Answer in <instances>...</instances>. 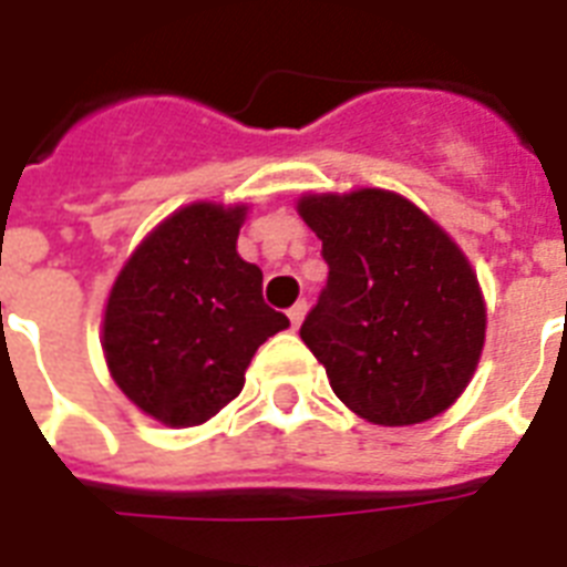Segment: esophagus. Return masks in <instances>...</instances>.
Returning <instances> with one entry per match:
<instances>
[{
	"mask_svg": "<svg viewBox=\"0 0 567 567\" xmlns=\"http://www.w3.org/2000/svg\"><path fill=\"white\" fill-rule=\"evenodd\" d=\"M288 318H291V327H300V321L306 318V300H297L288 309Z\"/></svg>",
	"mask_w": 567,
	"mask_h": 567,
	"instance_id": "esophagus-1",
	"label": "esophagus"
}]
</instances>
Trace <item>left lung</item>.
I'll return each instance as SVG.
<instances>
[{
  "mask_svg": "<svg viewBox=\"0 0 567 567\" xmlns=\"http://www.w3.org/2000/svg\"><path fill=\"white\" fill-rule=\"evenodd\" d=\"M330 276L300 339L332 392L378 425L437 416L473 378L485 300L449 235L386 189L306 196Z\"/></svg>",
  "mask_w": 567,
  "mask_h": 567,
  "instance_id": "left-lung-1",
  "label": "left lung"
}]
</instances>
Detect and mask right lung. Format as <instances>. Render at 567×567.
<instances>
[{
  "label": "right lung",
  "instance_id": "right-lung-1",
  "mask_svg": "<svg viewBox=\"0 0 567 567\" xmlns=\"http://www.w3.org/2000/svg\"><path fill=\"white\" fill-rule=\"evenodd\" d=\"M244 207L198 202L151 231L112 285L103 353L121 392L163 425H202L240 395L252 353L288 327L237 255Z\"/></svg>",
  "mask_w": 567,
  "mask_h": 567
}]
</instances>
